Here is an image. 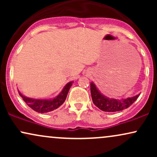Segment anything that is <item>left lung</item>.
<instances>
[{
	"mask_svg": "<svg viewBox=\"0 0 157 157\" xmlns=\"http://www.w3.org/2000/svg\"><path fill=\"white\" fill-rule=\"evenodd\" d=\"M91 94L92 101L97 108L105 112H116L128 109L136 101L140 94L126 99L109 98L99 91L94 82H91Z\"/></svg>",
	"mask_w": 157,
	"mask_h": 157,
	"instance_id": "obj_1",
	"label": "left lung"
}]
</instances>
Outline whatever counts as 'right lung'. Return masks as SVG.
<instances>
[{
  "label": "right lung",
  "mask_w": 157,
  "mask_h": 157,
  "mask_svg": "<svg viewBox=\"0 0 157 157\" xmlns=\"http://www.w3.org/2000/svg\"><path fill=\"white\" fill-rule=\"evenodd\" d=\"M73 81L68 82L64 86L62 91L57 95V97L53 99H48V100H40V99H34L27 97L23 95L18 91L20 96L23 98V101L33 109L34 111H37L38 113H48L49 111H52L54 110L57 109L62 105L66 100L67 97L68 92L69 91L70 88L72 86Z\"/></svg>",
  "instance_id": "right-lung-1"
}]
</instances>
